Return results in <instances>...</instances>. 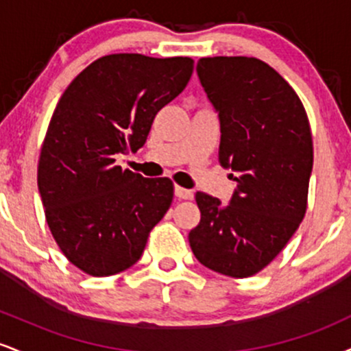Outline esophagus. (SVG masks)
Listing matches in <instances>:
<instances>
[{"label":"esophagus","mask_w":351,"mask_h":351,"mask_svg":"<svg viewBox=\"0 0 351 351\" xmlns=\"http://www.w3.org/2000/svg\"><path fill=\"white\" fill-rule=\"evenodd\" d=\"M175 196H176V198H180V199H191L193 198V191H191V189H186V188L178 186V184H176V186H175Z\"/></svg>","instance_id":"1"}]
</instances>
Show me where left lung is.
Masks as SVG:
<instances>
[{"label":"left lung","mask_w":351,"mask_h":351,"mask_svg":"<svg viewBox=\"0 0 351 351\" xmlns=\"http://www.w3.org/2000/svg\"><path fill=\"white\" fill-rule=\"evenodd\" d=\"M196 71L219 112V162L237 173V189L228 206L196 193L201 221L189 245L208 269L243 279L271 264L304 219L312 132L299 95L264 60L216 56Z\"/></svg>","instance_id":"8db88e82"}]
</instances>
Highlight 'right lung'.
Listing matches in <instances>:
<instances>
[{"instance_id": "1", "label": "right lung", "mask_w": 351, "mask_h": 351, "mask_svg": "<svg viewBox=\"0 0 351 351\" xmlns=\"http://www.w3.org/2000/svg\"><path fill=\"white\" fill-rule=\"evenodd\" d=\"M193 66L191 58L104 56L72 80L56 106L38 186L52 237L88 276L132 267L171 206L170 178H143L115 162L143 147L155 115L183 92Z\"/></svg>"}]
</instances>
